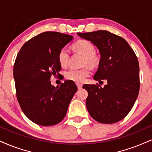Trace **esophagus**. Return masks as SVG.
<instances>
[{"label": "esophagus", "instance_id": "34e87169", "mask_svg": "<svg viewBox=\"0 0 152 152\" xmlns=\"http://www.w3.org/2000/svg\"><path fill=\"white\" fill-rule=\"evenodd\" d=\"M77 86L78 89H81L82 87V85H81V84H79V83H77Z\"/></svg>", "mask_w": 152, "mask_h": 152}]
</instances>
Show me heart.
I'll return each mask as SVG.
<instances>
[{
    "label": "heart",
    "mask_w": 152,
    "mask_h": 152,
    "mask_svg": "<svg viewBox=\"0 0 152 152\" xmlns=\"http://www.w3.org/2000/svg\"><path fill=\"white\" fill-rule=\"evenodd\" d=\"M72 48L76 51L84 55L83 65H88L91 67L98 66L101 61V57L95 52L94 45L85 39L77 41L72 45ZM58 59L62 67H66L68 65L70 59V52L65 47L62 48L58 52ZM91 72L88 67L75 70L70 69L65 72V76L67 80L73 81L76 83H83L90 75Z\"/></svg>",
    "instance_id": "1"
}]
</instances>
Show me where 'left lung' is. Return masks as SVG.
Instances as JSON below:
<instances>
[{"mask_svg": "<svg viewBox=\"0 0 152 152\" xmlns=\"http://www.w3.org/2000/svg\"><path fill=\"white\" fill-rule=\"evenodd\" d=\"M99 48L101 61L94 76L107 85H85L88 91L86 106L89 114L101 123H117L133 107L140 91V67L137 58L121 37L106 30L77 33Z\"/></svg>", "mask_w": 152, "mask_h": 152, "instance_id": "obj_1", "label": "left lung"}]
</instances>
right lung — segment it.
I'll use <instances>...</instances> for the list:
<instances>
[{
	"instance_id": "obj_1",
	"label": "right lung",
	"mask_w": 152,
	"mask_h": 152,
	"mask_svg": "<svg viewBox=\"0 0 152 152\" xmlns=\"http://www.w3.org/2000/svg\"><path fill=\"white\" fill-rule=\"evenodd\" d=\"M72 39L70 35L46 31L27 41L17 56L13 68L17 99L24 115L37 125L50 126L63 121L77 90L73 81L57 87L50 81L52 75L61 77L58 55Z\"/></svg>"
}]
</instances>
